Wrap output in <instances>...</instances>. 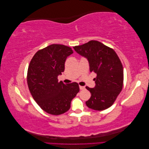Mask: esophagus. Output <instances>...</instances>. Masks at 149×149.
<instances>
[{
	"label": "esophagus",
	"instance_id": "obj_1",
	"mask_svg": "<svg viewBox=\"0 0 149 149\" xmlns=\"http://www.w3.org/2000/svg\"><path fill=\"white\" fill-rule=\"evenodd\" d=\"M79 89L81 90H83V89H85V87L84 86H79Z\"/></svg>",
	"mask_w": 149,
	"mask_h": 149
}]
</instances>
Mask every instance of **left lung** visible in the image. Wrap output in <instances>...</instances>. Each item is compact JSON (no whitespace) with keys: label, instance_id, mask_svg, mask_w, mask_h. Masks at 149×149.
I'll return each instance as SVG.
<instances>
[{"label":"left lung","instance_id":"obj_1","mask_svg":"<svg viewBox=\"0 0 149 149\" xmlns=\"http://www.w3.org/2000/svg\"><path fill=\"white\" fill-rule=\"evenodd\" d=\"M73 48L88 58L90 72L97 74L95 87H86L91 95L86 104L96 111L107 109L113 104L123 87V66L119 56L113 49L96 40Z\"/></svg>","mask_w":149,"mask_h":149}]
</instances>
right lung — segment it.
<instances>
[{"instance_id":"right-lung-1","label":"right lung","mask_w":149,"mask_h":149,"mask_svg":"<svg viewBox=\"0 0 149 149\" xmlns=\"http://www.w3.org/2000/svg\"><path fill=\"white\" fill-rule=\"evenodd\" d=\"M73 53L69 47L52 44L39 49L30 61L26 76L29 89L38 105L49 114L68 111L71 100L79 91L77 83L65 84L58 79L65 71L66 58Z\"/></svg>"}]
</instances>
